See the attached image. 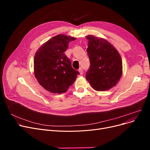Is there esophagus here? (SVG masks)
<instances>
[{"label": "esophagus", "mask_w": 150, "mask_h": 150, "mask_svg": "<svg viewBox=\"0 0 150 150\" xmlns=\"http://www.w3.org/2000/svg\"><path fill=\"white\" fill-rule=\"evenodd\" d=\"M78 71H79V72L80 73V75H82L83 74V69H82V68H80L79 69V70H78Z\"/></svg>", "instance_id": "1"}]
</instances>
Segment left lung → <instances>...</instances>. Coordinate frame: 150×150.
Returning <instances> with one entry per match:
<instances>
[{"instance_id": "8db88e82", "label": "left lung", "mask_w": 150, "mask_h": 150, "mask_svg": "<svg viewBox=\"0 0 150 150\" xmlns=\"http://www.w3.org/2000/svg\"><path fill=\"white\" fill-rule=\"evenodd\" d=\"M90 67L86 78L92 88L98 91L109 90L118 83L122 73L120 54L106 40L94 36H86Z\"/></svg>"}]
</instances>
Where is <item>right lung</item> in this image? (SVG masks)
<instances>
[{"label": "right lung", "instance_id": "obj_1", "mask_svg": "<svg viewBox=\"0 0 150 150\" xmlns=\"http://www.w3.org/2000/svg\"><path fill=\"white\" fill-rule=\"evenodd\" d=\"M75 38L58 35L44 44L34 57V72L38 81L47 91L54 93L66 92L80 73L72 67L65 54L70 41Z\"/></svg>", "mask_w": 150, "mask_h": 150}]
</instances>
